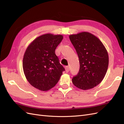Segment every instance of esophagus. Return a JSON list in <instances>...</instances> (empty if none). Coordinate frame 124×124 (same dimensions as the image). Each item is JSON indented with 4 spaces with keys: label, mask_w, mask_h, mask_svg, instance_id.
I'll return each instance as SVG.
<instances>
[{
    "label": "esophagus",
    "mask_w": 124,
    "mask_h": 124,
    "mask_svg": "<svg viewBox=\"0 0 124 124\" xmlns=\"http://www.w3.org/2000/svg\"><path fill=\"white\" fill-rule=\"evenodd\" d=\"M65 70H66V71L67 72H68L69 71H70L69 67L68 66H66V67H65Z\"/></svg>",
    "instance_id": "34e87169"
}]
</instances>
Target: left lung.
Listing matches in <instances>:
<instances>
[{
    "instance_id": "8db88e82",
    "label": "left lung",
    "mask_w": 124,
    "mask_h": 124,
    "mask_svg": "<svg viewBox=\"0 0 124 124\" xmlns=\"http://www.w3.org/2000/svg\"><path fill=\"white\" fill-rule=\"evenodd\" d=\"M69 38L78 55L80 66L72 83L83 90L93 88L101 83L107 73L108 55L106 48L97 37L88 32L71 35Z\"/></svg>"
}]
</instances>
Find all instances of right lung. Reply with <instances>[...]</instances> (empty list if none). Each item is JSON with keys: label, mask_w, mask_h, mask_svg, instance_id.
I'll return each instance as SVG.
<instances>
[{"label": "right lung", "mask_w": 124, "mask_h": 124, "mask_svg": "<svg viewBox=\"0 0 124 124\" xmlns=\"http://www.w3.org/2000/svg\"><path fill=\"white\" fill-rule=\"evenodd\" d=\"M62 39V35L46 33L37 37L26 48L24 73L30 84L40 91H47L54 87L65 71L55 54Z\"/></svg>", "instance_id": "right-lung-1"}]
</instances>
